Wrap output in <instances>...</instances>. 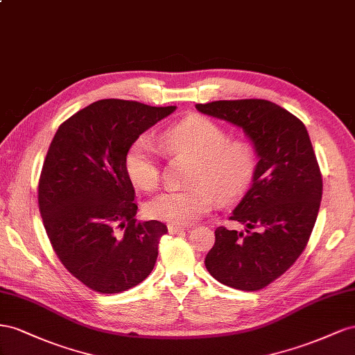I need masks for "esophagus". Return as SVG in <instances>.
<instances>
[{
  "label": "esophagus",
  "instance_id": "obj_1",
  "mask_svg": "<svg viewBox=\"0 0 355 355\" xmlns=\"http://www.w3.org/2000/svg\"><path fill=\"white\" fill-rule=\"evenodd\" d=\"M168 230H169V234H178V232H183L184 227L178 226V225H168Z\"/></svg>",
  "mask_w": 355,
  "mask_h": 355
}]
</instances>
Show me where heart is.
I'll use <instances>...</instances> for the list:
<instances>
[{
	"instance_id": "b5f03b06",
	"label": "heart",
	"mask_w": 355,
	"mask_h": 355,
	"mask_svg": "<svg viewBox=\"0 0 355 355\" xmlns=\"http://www.w3.org/2000/svg\"><path fill=\"white\" fill-rule=\"evenodd\" d=\"M171 156L193 160L190 183L184 190H166L146 205L150 218L190 225L212 208L216 196L229 202L250 187L257 169V151L250 141H230L227 130L208 117L195 116L168 128L160 137ZM129 180L144 191L159 186L160 166L157 150L147 135H141L129 147L125 157Z\"/></svg>"
}]
</instances>
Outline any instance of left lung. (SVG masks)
Wrapping results in <instances>:
<instances>
[{"label":"left lung","mask_w":355,"mask_h":355,"mask_svg":"<svg viewBox=\"0 0 355 355\" xmlns=\"http://www.w3.org/2000/svg\"><path fill=\"white\" fill-rule=\"evenodd\" d=\"M196 108L242 128L256 147L252 183L229 217L245 232L217 227L205 266L221 284L257 291L279 278L308 244L322 195L318 162L305 125L270 101H214Z\"/></svg>","instance_id":"obj_1"}]
</instances>
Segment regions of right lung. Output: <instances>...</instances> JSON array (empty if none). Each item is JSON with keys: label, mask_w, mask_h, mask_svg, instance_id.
Here are the masks:
<instances>
[{"label": "right lung", "mask_w": 355, "mask_h": 355, "mask_svg": "<svg viewBox=\"0 0 355 355\" xmlns=\"http://www.w3.org/2000/svg\"><path fill=\"white\" fill-rule=\"evenodd\" d=\"M175 108L101 99L65 120L50 143L38 181L43 225L71 275L98 293L126 291L155 268L168 229L157 220L137 221L125 157Z\"/></svg>", "instance_id": "obj_1"}]
</instances>
